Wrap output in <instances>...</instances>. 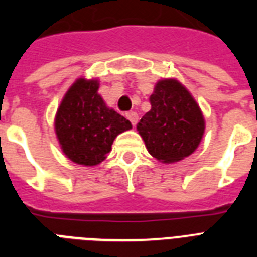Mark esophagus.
<instances>
[{"label":"esophagus","mask_w":257,"mask_h":257,"mask_svg":"<svg viewBox=\"0 0 257 257\" xmlns=\"http://www.w3.org/2000/svg\"><path fill=\"white\" fill-rule=\"evenodd\" d=\"M126 118L132 122V125H136L137 120H139V114L136 112H128L126 113Z\"/></svg>","instance_id":"1"}]
</instances>
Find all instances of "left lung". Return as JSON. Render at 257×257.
<instances>
[{
	"label": "left lung",
	"instance_id": "1",
	"mask_svg": "<svg viewBox=\"0 0 257 257\" xmlns=\"http://www.w3.org/2000/svg\"><path fill=\"white\" fill-rule=\"evenodd\" d=\"M152 108L137 124L148 152L171 164L195 152L203 139L205 120L188 89L175 78L157 82L149 97Z\"/></svg>",
	"mask_w": 257,
	"mask_h": 257
}]
</instances>
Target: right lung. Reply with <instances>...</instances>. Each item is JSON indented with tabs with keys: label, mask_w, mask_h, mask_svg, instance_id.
I'll return each mask as SVG.
<instances>
[{
	"label": "right lung",
	"mask_w": 257,
	"mask_h": 257,
	"mask_svg": "<svg viewBox=\"0 0 257 257\" xmlns=\"http://www.w3.org/2000/svg\"><path fill=\"white\" fill-rule=\"evenodd\" d=\"M97 78H78L68 89L54 118V131L65 156L76 164H100L113 140L132 128L131 121L108 108L98 94Z\"/></svg>",
	"instance_id": "add662e5"
}]
</instances>
